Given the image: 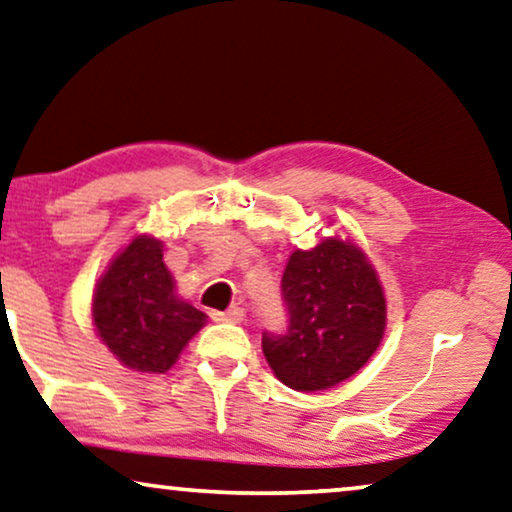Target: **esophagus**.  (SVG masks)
Listing matches in <instances>:
<instances>
[{"instance_id":"obj_1","label":"esophagus","mask_w":512,"mask_h":512,"mask_svg":"<svg viewBox=\"0 0 512 512\" xmlns=\"http://www.w3.org/2000/svg\"><path fill=\"white\" fill-rule=\"evenodd\" d=\"M212 321L219 323H242L244 321V309L242 307H231L226 311H212Z\"/></svg>"}]
</instances>
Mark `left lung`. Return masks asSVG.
Returning <instances> with one entry per match:
<instances>
[{
	"instance_id": "1",
	"label": "left lung",
	"mask_w": 512,
	"mask_h": 512,
	"mask_svg": "<svg viewBox=\"0 0 512 512\" xmlns=\"http://www.w3.org/2000/svg\"><path fill=\"white\" fill-rule=\"evenodd\" d=\"M284 332H263L277 379L300 392L342 383L365 367L385 332V295L372 263L353 242L325 238L295 249L281 277Z\"/></svg>"
}]
</instances>
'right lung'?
I'll list each match as a JSON object with an SVG mask.
<instances>
[{
	"mask_svg": "<svg viewBox=\"0 0 512 512\" xmlns=\"http://www.w3.org/2000/svg\"><path fill=\"white\" fill-rule=\"evenodd\" d=\"M205 314L177 298L161 240L138 235L99 279L92 321L101 342L124 367L164 374L205 325Z\"/></svg>",
	"mask_w": 512,
	"mask_h": 512,
	"instance_id": "1",
	"label": "right lung"
}]
</instances>
